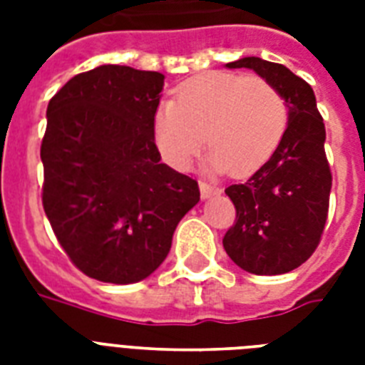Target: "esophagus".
I'll return each instance as SVG.
<instances>
[{"label":"esophagus","instance_id":"34e87169","mask_svg":"<svg viewBox=\"0 0 365 365\" xmlns=\"http://www.w3.org/2000/svg\"><path fill=\"white\" fill-rule=\"evenodd\" d=\"M199 189H200V197H202V199H210V197H216V195L222 193V189L217 187V185H212V183H206V182H200Z\"/></svg>","mask_w":365,"mask_h":365}]
</instances>
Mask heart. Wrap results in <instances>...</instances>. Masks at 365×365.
<instances>
[{
  "label": "heart",
  "mask_w": 365,
  "mask_h": 365,
  "mask_svg": "<svg viewBox=\"0 0 365 365\" xmlns=\"http://www.w3.org/2000/svg\"><path fill=\"white\" fill-rule=\"evenodd\" d=\"M288 126L282 93L263 77L212 71L193 77L155 110L153 142L176 170H187L206 143L212 172L246 176L265 165Z\"/></svg>",
  "instance_id": "1"
}]
</instances>
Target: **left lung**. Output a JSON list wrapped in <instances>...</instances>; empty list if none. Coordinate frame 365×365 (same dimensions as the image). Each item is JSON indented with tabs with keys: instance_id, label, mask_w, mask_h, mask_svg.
<instances>
[{
	"instance_id": "left-lung-1",
	"label": "left lung",
	"mask_w": 365,
	"mask_h": 365,
	"mask_svg": "<svg viewBox=\"0 0 365 365\" xmlns=\"http://www.w3.org/2000/svg\"><path fill=\"white\" fill-rule=\"evenodd\" d=\"M225 66L248 68L272 83L288 106V126L271 159L248 182L225 189L237 222L223 237V248L246 272L284 274L311 257L328 217L331 172L322 115L311 85L286 66L257 56Z\"/></svg>"
}]
</instances>
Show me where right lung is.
<instances>
[{"instance_id": "add662e5", "label": "right lung", "mask_w": 365, "mask_h": 365, "mask_svg": "<svg viewBox=\"0 0 365 365\" xmlns=\"http://www.w3.org/2000/svg\"><path fill=\"white\" fill-rule=\"evenodd\" d=\"M163 87L159 71L108 64L71 77L48 102L43 208L70 259L100 282L148 278L200 199L153 142Z\"/></svg>"}]
</instances>
